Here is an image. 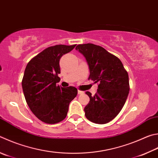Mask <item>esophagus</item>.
I'll return each mask as SVG.
<instances>
[{"mask_svg": "<svg viewBox=\"0 0 158 158\" xmlns=\"http://www.w3.org/2000/svg\"><path fill=\"white\" fill-rule=\"evenodd\" d=\"M84 93L83 91H81V90H78V94H83Z\"/></svg>", "mask_w": 158, "mask_h": 158, "instance_id": "esophagus-1", "label": "esophagus"}]
</instances>
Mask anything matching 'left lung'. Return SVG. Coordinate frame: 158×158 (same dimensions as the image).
Instances as JSON below:
<instances>
[{
	"mask_svg": "<svg viewBox=\"0 0 158 158\" xmlns=\"http://www.w3.org/2000/svg\"><path fill=\"white\" fill-rule=\"evenodd\" d=\"M75 49L86 59L88 79L99 84L94 96L85 93L90 102L84 108L85 115L95 124H106L119 114L127 101L130 89L127 71L119 59L99 45L80 44Z\"/></svg>",
	"mask_w": 158,
	"mask_h": 158,
	"instance_id": "1",
	"label": "left lung"
}]
</instances>
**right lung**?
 <instances>
[{"mask_svg": "<svg viewBox=\"0 0 158 158\" xmlns=\"http://www.w3.org/2000/svg\"><path fill=\"white\" fill-rule=\"evenodd\" d=\"M75 46L56 45L48 48L31 59L25 68L22 80L25 100L34 115L46 124L64 120L70 103L77 94L76 88L56 85L60 81V59Z\"/></svg>", "mask_w": 158, "mask_h": 158, "instance_id": "obj_1", "label": "right lung"}]
</instances>
